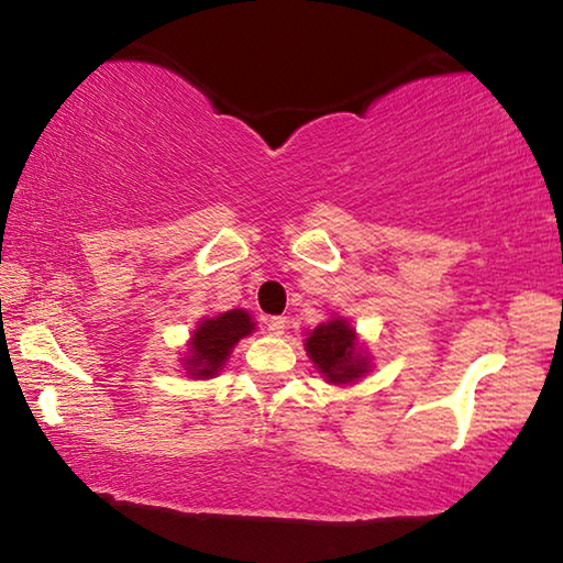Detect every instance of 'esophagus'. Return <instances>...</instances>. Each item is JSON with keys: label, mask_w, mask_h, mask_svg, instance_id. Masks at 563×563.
Instances as JSON below:
<instances>
[{"label": "esophagus", "mask_w": 563, "mask_h": 563, "mask_svg": "<svg viewBox=\"0 0 563 563\" xmlns=\"http://www.w3.org/2000/svg\"><path fill=\"white\" fill-rule=\"evenodd\" d=\"M285 330H288V320H285V318H271L268 320V332H271V335H283Z\"/></svg>", "instance_id": "esophagus-1"}]
</instances>
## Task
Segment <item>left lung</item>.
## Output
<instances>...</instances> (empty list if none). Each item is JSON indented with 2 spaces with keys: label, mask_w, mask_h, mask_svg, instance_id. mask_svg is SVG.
Masks as SVG:
<instances>
[{
  "label": "left lung",
  "mask_w": 563,
  "mask_h": 563,
  "mask_svg": "<svg viewBox=\"0 0 563 563\" xmlns=\"http://www.w3.org/2000/svg\"><path fill=\"white\" fill-rule=\"evenodd\" d=\"M305 352L328 385H352L375 367L365 342L357 338V330L342 316H330L308 332Z\"/></svg>",
  "instance_id": "8db88e82"
}]
</instances>
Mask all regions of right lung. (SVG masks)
I'll use <instances>...</instances> for the list:
<instances>
[{"mask_svg":"<svg viewBox=\"0 0 563 563\" xmlns=\"http://www.w3.org/2000/svg\"><path fill=\"white\" fill-rule=\"evenodd\" d=\"M255 330L251 312L233 308L218 312L211 318L198 320L196 330L186 342V355L180 357V367L190 379H211L221 373L231 357L233 347Z\"/></svg>","mask_w":563,"mask_h":563,"instance_id":"obj_1","label":"right lung"}]
</instances>
